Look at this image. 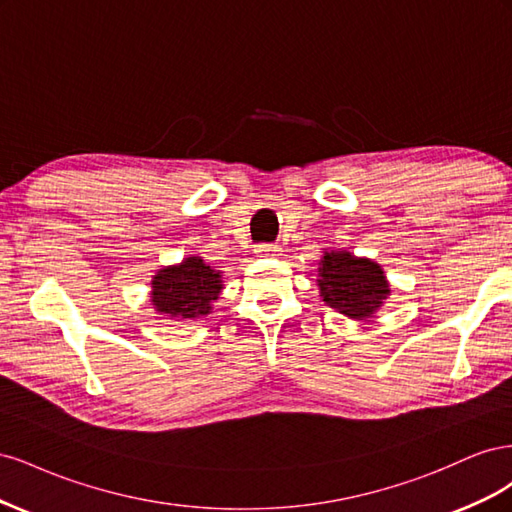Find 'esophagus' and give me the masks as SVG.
I'll use <instances>...</instances> for the list:
<instances>
[{"mask_svg": "<svg viewBox=\"0 0 512 512\" xmlns=\"http://www.w3.org/2000/svg\"><path fill=\"white\" fill-rule=\"evenodd\" d=\"M277 252H280V245H275V243L256 245V254H260V256H275Z\"/></svg>", "mask_w": 512, "mask_h": 512, "instance_id": "esophagus-1", "label": "esophagus"}]
</instances>
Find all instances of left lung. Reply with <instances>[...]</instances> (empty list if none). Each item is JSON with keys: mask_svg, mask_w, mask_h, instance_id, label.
Returning a JSON list of instances; mask_svg holds the SVG:
<instances>
[{"mask_svg": "<svg viewBox=\"0 0 512 512\" xmlns=\"http://www.w3.org/2000/svg\"><path fill=\"white\" fill-rule=\"evenodd\" d=\"M320 297L329 307L354 320L376 314L391 294L378 262L350 252H324L318 267Z\"/></svg>", "mask_w": 512, "mask_h": 512, "instance_id": "obj_1", "label": "left lung"}]
</instances>
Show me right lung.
Returning a JSON list of instances; mask_svg holds the SVG:
<instances>
[{
	"label": "right lung",
	"mask_w": 512,
	"mask_h": 512,
	"mask_svg": "<svg viewBox=\"0 0 512 512\" xmlns=\"http://www.w3.org/2000/svg\"><path fill=\"white\" fill-rule=\"evenodd\" d=\"M222 288V271L205 265L200 256H190L153 275L151 305L168 318L194 320L211 312Z\"/></svg>",
	"instance_id": "1"
}]
</instances>
